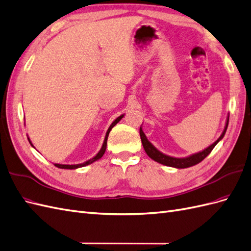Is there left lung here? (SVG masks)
<instances>
[{
  "label": "left lung",
  "mask_w": 251,
  "mask_h": 251,
  "mask_svg": "<svg viewBox=\"0 0 251 251\" xmlns=\"http://www.w3.org/2000/svg\"><path fill=\"white\" fill-rule=\"evenodd\" d=\"M228 121H229V116L227 117L224 131H223V133L221 134V136L218 139H216L212 145H210L208 148L204 149V150L201 151V152L194 153V154L190 155V156L181 157V158L169 156V155L164 154L162 152H160L159 150H157V149L155 148L151 144V142L148 140L146 134L144 133V131H142L141 126L139 128V134H140V139H141V142H142V146H144L145 151L148 154L149 157L152 158L155 161L159 162V164H161V165H165V166H168V167H173V168H176V169H185V168H189V167L198 165L199 162H201L202 159H205L208 156L210 152L213 150V148L216 145H218V142L220 140H222L223 137H224V135H225L226 130H227V126H228Z\"/></svg>",
  "instance_id": "obj_1"
}]
</instances>
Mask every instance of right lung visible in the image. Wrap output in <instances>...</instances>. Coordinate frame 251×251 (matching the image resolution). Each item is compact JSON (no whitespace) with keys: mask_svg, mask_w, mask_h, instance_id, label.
<instances>
[{"mask_svg":"<svg viewBox=\"0 0 251 251\" xmlns=\"http://www.w3.org/2000/svg\"><path fill=\"white\" fill-rule=\"evenodd\" d=\"M124 116H125V114H123V115H120L119 117H117L116 119H115L113 123H112V125L110 126V127L107 128V131H106V134H105V137H104V141H103V144H102V147H101V149H100V151L95 155L94 157H92L91 159H89V160H86V161H84V162H82V164H77V165H61V164H53L55 165L57 168H60V169H69V170H74V169H78V168H82V167H85V166H87V165H91V164H93L94 161H96V160H98V159H100L101 157L103 156V154H104V152H105V149H106V141H107V137H109V134H110V132H111V130L112 128L116 126L119 121L124 118ZM28 138V137H27ZM28 140H29V142H30V145H31V147H33V145L31 144V141H30V139L28 138ZM35 148V147H33Z\"/></svg>","mask_w":251,"mask_h":251,"instance_id":"right-lung-1","label":"right lung"}]
</instances>
